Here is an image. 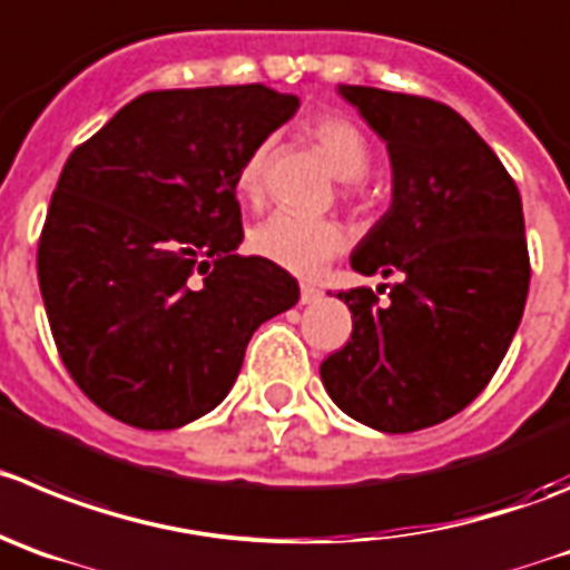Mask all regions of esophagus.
<instances>
[{
	"label": "esophagus",
	"instance_id": "34e87169",
	"mask_svg": "<svg viewBox=\"0 0 570 570\" xmlns=\"http://www.w3.org/2000/svg\"><path fill=\"white\" fill-rule=\"evenodd\" d=\"M323 297V292L312 284H301V303H317Z\"/></svg>",
	"mask_w": 570,
	"mask_h": 570
}]
</instances>
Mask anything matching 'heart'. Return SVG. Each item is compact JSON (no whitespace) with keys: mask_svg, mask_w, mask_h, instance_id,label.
<instances>
[{"mask_svg":"<svg viewBox=\"0 0 570 570\" xmlns=\"http://www.w3.org/2000/svg\"><path fill=\"white\" fill-rule=\"evenodd\" d=\"M309 137L328 159L340 179H360L371 165L368 137L348 117L317 115L309 120ZM273 140H261L244 157L236 171V194L247 205H261ZM345 233L337 222L303 219L292 213H273L249 233V247L275 267L301 278H315L326 269L328 261L343 249Z\"/></svg>","mask_w":570,"mask_h":570,"instance_id":"b5f03b06","label":"heart"}]
</instances>
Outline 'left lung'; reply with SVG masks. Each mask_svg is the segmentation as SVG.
<instances>
[{"mask_svg": "<svg viewBox=\"0 0 570 570\" xmlns=\"http://www.w3.org/2000/svg\"><path fill=\"white\" fill-rule=\"evenodd\" d=\"M387 142L391 210L351 253L363 275H399L385 303L337 292L351 340L323 360L334 405L382 433H413L464 411L489 385L523 317V205L498 154L455 109L374 87H340Z\"/></svg>", "mask_w": 570, "mask_h": 570, "instance_id": "obj_1", "label": "left lung"}]
</instances>
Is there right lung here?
<instances>
[{
	"label": "right lung",
	"instance_id": "right-lung-1",
	"mask_svg": "<svg viewBox=\"0 0 570 570\" xmlns=\"http://www.w3.org/2000/svg\"><path fill=\"white\" fill-rule=\"evenodd\" d=\"M297 106L261 83L159 89L69 154L39 286L58 357L117 422L174 430L210 413L255 328L301 297L286 269L236 253L238 165Z\"/></svg>",
	"mask_w": 570,
	"mask_h": 570
}]
</instances>
